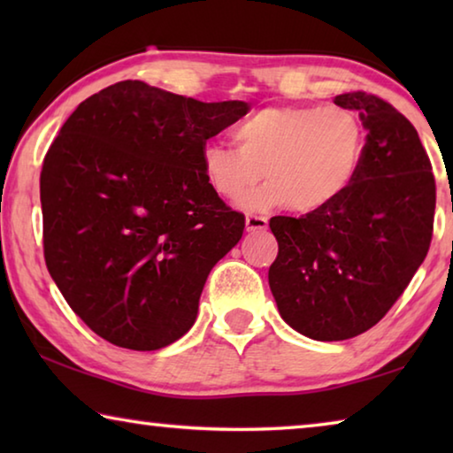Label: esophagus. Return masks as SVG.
<instances>
[{"label": "esophagus", "instance_id": "1", "mask_svg": "<svg viewBox=\"0 0 453 453\" xmlns=\"http://www.w3.org/2000/svg\"><path fill=\"white\" fill-rule=\"evenodd\" d=\"M267 227V218L262 216H245V229L248 232H257V229H265Z\"/></svg>", "mask_w": 453, "mask_h": 453}]
</instances>
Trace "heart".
Masks as SVG:
<instances>
[{"instance_id":"1","label":"heart","mask_w":453,"mask_h":453,"mask_svg":"<svg viewBox=\"0 0 453 453\" xmlns=\"http://www.w3.org/2000/svg\"><path fill=\"white\" fill-rule=\"evenodd\" d=\"M234 145L205 142L202 173L213 194L235 199L261 179L264 187L237 203L245 210L286 205L313 213L335 203L356 181L365 151V126L342 105H270L234 129Z\"/></svg>"}]
</instances>
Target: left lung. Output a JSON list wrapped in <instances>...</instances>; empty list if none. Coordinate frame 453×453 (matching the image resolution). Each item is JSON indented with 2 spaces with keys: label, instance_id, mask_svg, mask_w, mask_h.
Wrapping results in <instances>:
<instances>
[{
  "label": "left lung",
  "instance_id": "left-lung-1",
  "mask_svg": "<svg viewBox=\"0 0 453 453\" xmlns=\"http://www.w3.org/2000/svg\"><path fill=\"white\" fill-rule=\"evenodd\" d=\"M334 104L367 129L356 181L326 210L270 219L280 316L318 342L349 340L386 316L427 256L435 211L432 164L410 119L364 91Z\"/></svg>",
  "mask_w": 453,
  "mask_h": 453
}]
</instances>
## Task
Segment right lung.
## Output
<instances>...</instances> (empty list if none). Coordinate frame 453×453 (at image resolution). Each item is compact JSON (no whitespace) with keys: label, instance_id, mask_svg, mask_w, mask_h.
Masks as SVG:
<instances>
[{"label":"right lung","instance_id":"1","mask_svg":"<svg viewBox=\"0 0 453 453\" xmlns=\"http://www.w3.org/2000/svg\"><path fill=\"white\" fill-rule=\"evenodd\" d=\"M250 111L127 80L81 102L43 159V254L86 326L151 351L194 326L205 280L245 219L205 181L199 151Z\"/></svg>","mask_w":453,"mask_h":453}]
</instances>
